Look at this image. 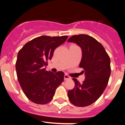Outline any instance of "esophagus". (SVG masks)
Returning <instances> with one entry per match:
<instances>
[{
    "label": "esophagus",
    "mask_w": 125,
    "mask_h": 125,
    "mask_svg": "<svg viewBox=\"0 0 125 125\" xmlns=\"http://www.w3.org/2000/svg\"><path fill=\"white\" fill-rule=\"evenodd\" d=\"M71 78L68 76V74H65L64 75V80H68V79H70Z\"/></svg>",
    "instance_id": "esophagus-1"
}]
</instances>
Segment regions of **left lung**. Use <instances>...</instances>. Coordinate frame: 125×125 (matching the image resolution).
I'll return each instance as SVG.
<instances>
[{
    "instance_id": "8db88e82",
    "label": "left lung",
    "mask_w": 125,
    "mask_h": 125,
    "mask_svg": "<svg viewBox=\"0 0 125 125\" xmlns=\"http://www.w3.org/2000/svg\"><path fill=\"white\" fill-rule=\"evenodd\" d=\"M68 42L76 43L82 49L79 67L85 73L82 83L73 79L75 86L68 91L69 100L76 106H87L95 102L106 88L111 74L110 58L101 43L91 36L75 35Z\"/></svg>"
}]
</instances>
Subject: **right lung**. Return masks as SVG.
Wrapping results in <instances>:
<instances>
[{
    "instance_id": "right-lung-1",
    "label": "right lung",
    "mask_w": 125,
    "mask_h": 125,
    "mask_svg": "<svg viewBox=\"0 0 125 125\" xmlns=\"http://www.w3.org/2000/svg\"><path fill=\"white\" fill-rule=\"evenodd\" d=\"M67 36H42L27 42L19 51L15 69L20 86L29 100L39 104L50 102L64 73H53L44 68L55 49L66 41Z\"/></svg>"
}]
</instances>
